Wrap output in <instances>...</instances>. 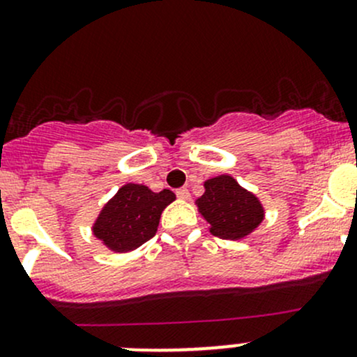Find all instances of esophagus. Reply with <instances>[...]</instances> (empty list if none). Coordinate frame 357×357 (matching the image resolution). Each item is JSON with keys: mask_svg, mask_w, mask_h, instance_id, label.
Masks as SVG:
<instances>
[{"mask_svg": "<svg viewBox=\"0 0 357 357\" xmlns=\"http://www.w3.org/2000/svg\"><path fill=\"white\" fill-rule=\"evenodd\" d=\"M176 195H178V199L181 200H190V192L186 188H179L178 192H176Z\"/></svg>", "mask_w": 357, "mask_h": 357, "instance_id": "esophagus-1", "label": "esophagus"}]
</instances>
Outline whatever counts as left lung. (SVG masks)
Listing matches in <instances>:
<instances>
[{
    "mask_svg": "<svg viewBox=\"0 0 357 357\" xmlns=\"http://www.w3.org/2000/svg\"><path fill=\"white\" fill-rule=\"evenodd\" d=\"M204 195L195 200L202 218L214 236L242 240L264 221L261 200L243 188L233 176L221 174L204 181Z\"/></svg>",
    "mask_w": 357,
    "mask_h": 357,
    "instance_id": "obj_1",
    "label": "left lung"
}]
</instances>
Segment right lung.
Returning a JSON list of instances; mask_svg holds the SVG:
<instances>
[{"mask_svg":"<svg viewBox=\"0 0 357 357\" xmlns=\"http://www.w3.org/2000/svg\"><path fill=\"white\" fill-rule=\"evenodd\" d=\"M174 200L171 190L155 193L145 185L128 183L103 205L93 222V235L117 254L136 250L155 235L160 214Z\"/></svg>","mask_w":357,"mask_h":357,"instance_id":"obj_1","label":"right lung"}]
</instances>
